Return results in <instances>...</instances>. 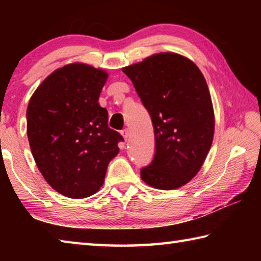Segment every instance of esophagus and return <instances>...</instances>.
Here are the masks:
<instances>
[{
	"label": "esophagus",
	"instance_id": "esophagus-1",
	"mask_svg": "<svg viewBox=\"0 0 261 261\" xmlns=\"http://www.w3.org/2000/svg\"><path fill=\"white\" fill-rule=\"evenodd\" d=\"M121 135L123 136V138H124L125 140H127V139L130 138V131L127 130V129L122 130V131H121Z\"/></svg>",
	"mask_w": 261,
	"mask_h": 261
}]
</instances>
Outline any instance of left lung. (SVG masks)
<instances>
[{"mask_svg":"<svg viewBox=\"0 0 261 261\" xmlns=\"http://www.w3.org/2000/svg\"><path fill=\"white\" fill-rule=\"evenodd\" d=\"M122 71L151 115L155 154L140 170L149 187L174 190L200 170L214 137V109L204 74L177 53H159Z\"/></svg>","mask_w":261,"mask_h":261,"instance_id":"1","label":"left lung"}]
</instances>
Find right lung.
<instances>
[{
	"label": "right lung",
	"instance_id": "1",
	"mask_svg": "<svg viewBox=\"0 0 261 261\" xmlns=\"http://www.w3.org/2000/svg\"><path fill=\"white\" fill-rule=\"evenodd\" d=\"M108 72L85 63L56 69L31 96L26 112L31 152L43 178L63 196L96 193L123 137L108 126L99 96Z\"/></svg>",
	"mask_w": 261,
	"mask_h": 261
}]
</instances>
